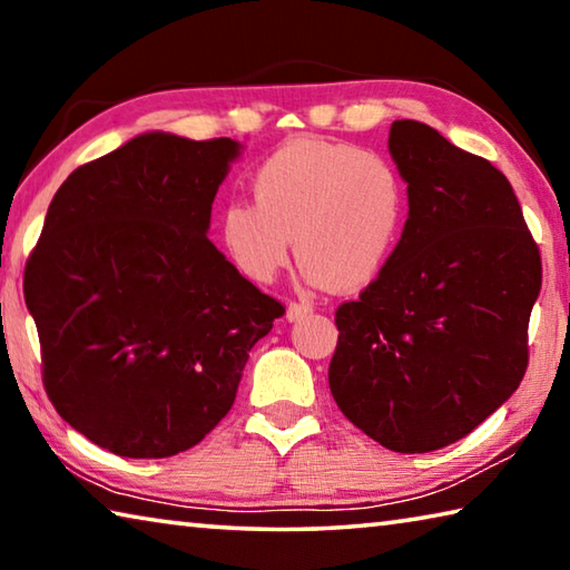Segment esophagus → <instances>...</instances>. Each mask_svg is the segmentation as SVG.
I'll use <instances>...</instances> for the list:
<instances>
[{"label":"esophagus","mask_w":570,"mask_h":570,"mask_svg":"<svg viewBox=\"0 0 570 570\" xmlns=\"http://www.w3.org/2000/svg\"><path fill=\"white\" fill-rule=\"evenodd\" d=\"M308 314H312V304H306V302H292L286 306V320L288 322H298Z\"/></svg>","instance_id":"obj_1"}]
</instances>
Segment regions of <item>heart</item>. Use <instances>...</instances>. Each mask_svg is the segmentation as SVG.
Listing matches in <instances>:
<instances>
[{
    "label": "heart",
    "instance_id": "obj_1",
    "mask_svg": "<svg viewBox=\"0 0 570 570\" xmlns=\"http://www.w3.org/2000/svg\"><path fill=\"white\" fill-rule=\"evenodd\" d=\"M248 200H230L218 238L238 274L268 284L296 256L314 286L360 292L397 248L404 188L387 160L352 142L296 138L250 173Z\"/></svg>",
    "mask_w": 570,
    "mask_h": 570
}]
</instances>
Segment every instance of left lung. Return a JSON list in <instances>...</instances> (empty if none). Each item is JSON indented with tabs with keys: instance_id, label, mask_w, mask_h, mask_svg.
Segmentation results:
<instances>
[{
	"instance_id": "1",
	"label": "left lung",
	"mask_w": 570,
	"mask_h": 570,
	"mask_svg": "<svg viewBox=\"0 0 570 570\" xmlns=\"http://www.w3.org/2000/svg\"><path fill=\"white\" fill-rule=\"evenodd\" d=\"M390 153L410 216L384 272L336 308L330 390L344 417L394 452L470 435L518 390L543 282L508 178L417 120Z\"/></svg>"
}]
</instances>
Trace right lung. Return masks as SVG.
I'll return each mask as SVG.
<instances>
[{"label": "right lung", "mask_w": 570, "mask_h": 570, "mask_svg": "<svg viewBox=\"0 0 570 570\" xmlns=\"http://www.w3.org/2000/svg\"><path fill=\"white\" fill-rule=\"evenodd\" d=\"M238 150L230 138L138 135L67 176L27 258L47 397L120 458L198 445L286 312L206 236Z\"/></svg>", "instance_id": "1"}]
</instances>
